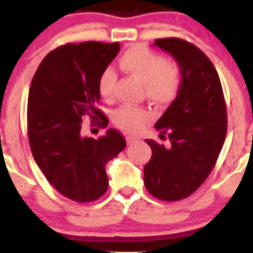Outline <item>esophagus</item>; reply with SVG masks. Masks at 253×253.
Here are the masks:
<instances>
[{
  "label": "esophagus",
  "instance_id": "esophagus-1",
  "mask_svg": "<svg viewBox=\"0 0 253 253\" xmlns=\"http://www.w3.org/2000/svg\"><path fill=\"white\" fill-rule=\"evenodd\" d=\"M136 140H138V138H135V136H132V135H127L126 136V141H127V144H128V145L135 143Z\"/></svg>",
  "mask_w": 253,
  "mask_h": 253
}]
</instances>
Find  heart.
<instances>
[{
	"instance_id": "obj_1",
	"label": "heart",
	"mask_w": 253,
	"mask_h": 253,
	"mask_svg": "<svg viewBox=\"0 0 253 253\" xmlns=\"http://www.w3.org/2000/svg\"><path fill=\"white\" fill-rule=\"evenodd\" d=\"M121 70L143 83L145 94L151 102L167 104L178 94L182 84V71L175 62L164 58L143 46H134L123 54L119 60ZM117 72L107 68L98 77L97 89L101 97L106 101L114 98ZM147 109L134 106H123L113 114V121L119 128L129 133L139 132L150 120Z\"/></svg>"
}]
</instances>
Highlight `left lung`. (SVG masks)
Segmentation results:
<instances>
[{
    "label": "left lung",
    "mask_w": 253,
    "mask_h": 253,
    "mask_svg": "<svg viewBox=\"0 0 253 253\" xmlns=\"http://www.w3.org/2000/svg\"><path fill=\"white\" fill-rule=\"evenodd\" d=\"M155 45L175 58L182 84L155 125L170 144L145 140L152 157L144 168V183L157 199L178 201L199 189L213 170L227 132V113L219 75L199 47L179 38L156 39Z\"/></svg>",
    "instance_id": "left-lung-1"
}]
</instances>
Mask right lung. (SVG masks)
<instances>
[{
    "label": "right lung",
    "instance_id": "obj_1",
    "mask_svg": "<svg viewBox=\"0 0 253 253\" xmlns=\"http://www.w3.org/2000/svg\"><path fill=\"white\" fill-rule=\"evenodd\" d=\"M119 51V42L66 43L43 58L32 80L27 106L32 155L46 179L72 201L100 199L108 189L106 164L126 147L114 128L97 140L82 133L85 119L100 127L108 125L97 108V82Z\"/></svg>",
    "mask_w": 253,
    "mask_h": 253
}]
</instances>
